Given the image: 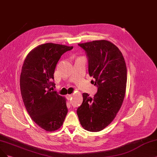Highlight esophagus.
Wrapping results in <instances>:
<instances>
[{"label":"esophagus","instance_id":"esophagus-1","mask_svg":"<svg viewBox=\"0 0 157 157\" xmlns=\"http://www.w3.org/2000/svg\"><path fill=\"white\" fill-rule=\"evenodd\" d=\"M72 94H68V95H67V99L69 100L70 99H71V97H72Z\"/></svg>","mask_w":157,"mask_h":157}]
</instances>
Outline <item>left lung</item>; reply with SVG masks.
Instances as JSON below:
<instances>
[{
    "mask_svg": "<svg viewBox=\"0 0 157 157\" xmlns=\"http://www.w3.org/2000/svg\"><path fill=\"white\" fill-rule=\"evenodd\" d=\"M88 58V71L98 87L91 97L82 94V104L77 113L80 125L90 132L109 126L121 109L125 95L127 66L121 52L112 42L101 40L78 44Z\"/></svg>",
    "mask_w": 157,
    "mask_h": 157,
    "instance_id": "8db88e82",
    "label": "left lung"
}]
</instances>
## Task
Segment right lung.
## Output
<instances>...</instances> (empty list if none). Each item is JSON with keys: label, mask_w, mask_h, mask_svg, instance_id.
I'll list each match as a JSON object with an SVG mask.
<instances>
[{"label": "right lung", "mask_w": 157, "mask_h": 157, "mask_svg": "<svg viewBox=\"0 0 157 157\" xmlns=\"http://www.w3.org/2000/svg\"><path fill=\"white\" fill-rule=\"evenodd\" d=\"M73 46L47 43L27 55L20 76V88L26 109L37 125L45 131L58 130L67 113L66 98L51 91L56 64Z\"/></svg>", "instance_id": "obj_1"}]
</instances>
